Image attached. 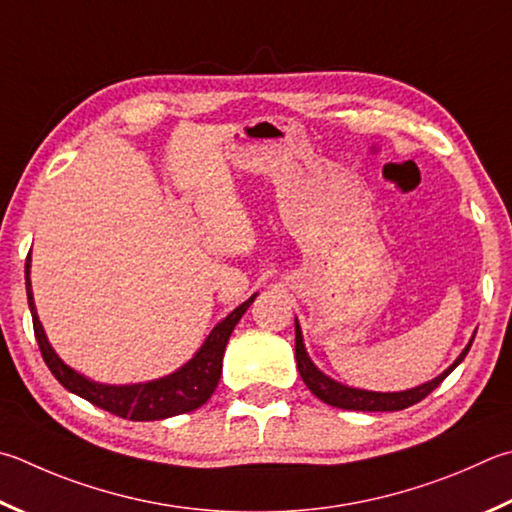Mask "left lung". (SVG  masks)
Here are the masks:
<instances>
[{
    "instance_id": "8db88e82",
    "label": "left lung",
    "mask_w": 512,
    "mask_h": 512,
    "mask_svg": "<svg viewBox=\"0 0 512 512\" xmlns=\"http://www.w3.org/2000/svg\"><path fill=\"white\" fill-rule=\"evenodd\" d=\"M472 340H475V336H472ZM472 340L468 342V347L461 351V356L454 360L441 376L430 380V383H423L414 389H405V392H367V389L347 387L342 383H336V380L329 376H324L322 371L311 362L309 353H306L300 324L295 320V360H297V369H300L304 385L327 405L340 407V410H356V412H398L418 401H423V398L430 392H434V389L443 383V378L452 374V369L466 358V353L472 347Z\"/></svg>"
}]
</instances>
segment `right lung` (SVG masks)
Masks as SVG:
<instances>
[{
	"label": "right lung",
	"instance_id": "1",
	"mask_svg": "<svg viewBox=\"0 0 512 512\" xmlns=\"http://www.w3.org/2000/svg\"><path fill=\"white\" fill-rule=\"evenodd\" d=\"M29 268L31 253L26 257L24 266L26 295H29V309L33 315L35 340L37 345H40L46 367L51 369V374L58 378V383L64 389H69V392L78 394L80 398H85V401L94 403L100 410H107L120 418H129V421H161V418L197 410V407L206 403L219 383L230 333L257 297V293L253 297H248L244 304H239L235 311L226 315V318L210 331V336L203 342V347L194 353V358L190 362H185L181 369H176L174 374L138 385H102L78 374V371L71 369L69 365H64L58 353L49 345L46 333L42 329V322L37 318L35 311Z\"/></svg>",
	"mask_w": 512,
	"mask_h": 512
}]
</instances>
